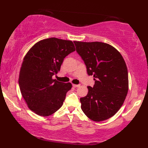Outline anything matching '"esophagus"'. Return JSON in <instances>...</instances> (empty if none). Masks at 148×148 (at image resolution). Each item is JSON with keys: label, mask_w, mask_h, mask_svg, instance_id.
I'll return each mask as SVG.
<instances>
[{"label": "esophagus", "mask_w": 148, "mask_h": 148, "mask_svg": "<svg viewBox=\"0 0 148 148\" xmlns=\"http://www.w3.org/2000/svg\"><path fill=\"white\" fill-rule=\"evenodd\" d=\"M73 86L74 87H80V85H77V84H73Z\"/></svg>", "instance_id": "1"}]
</instances>
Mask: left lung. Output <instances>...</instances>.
<instances>
[{
    "label": "left lung",
    "instance_id": "8db88e82",
    "mask_svg": "<svg viewBox=\"0 0 148 148\" xmlns=\"http://www.w3.org/2000/svg\"><path fill=\"white\" fill-rule=\"evenodd\" d=\"M76 50L95 80L80 99L81 108L94 121L112 117L124 103L128 91V70L124 59L111 45L102 42L73 41Z\"/></svg>",
    "mask_w": 148,
    "mask_h": 148
}]
</instances>
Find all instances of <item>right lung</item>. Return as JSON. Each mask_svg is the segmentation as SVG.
I'll use <instances>...</instances> for the list:
<instances>
[{
	"label": "right lung",
	"mask_w": 148,
	"mask_h": 148,
	"mask_svg": "<svg viewBox=\"0 0 148 148\" xmlns=\"http://www.w3.org/2000/svg\"><path fill=\"white\" fill-rule=\"evenodd\" d=\"M75 50L71 41L50 38L36 43L24 57L18 79L20 91L28 107L38 115L49 116L62 107L72 85L52 77Z\"/></svg>",
	"instance_id": "obj_1"
}]
</instances>
